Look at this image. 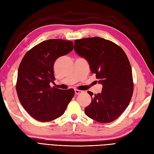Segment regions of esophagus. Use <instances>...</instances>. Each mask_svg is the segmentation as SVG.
Instances as JSON below:
<instances>
[{
	"instance_id": "1",
	"label": "esophagus",
	"mask_w": 154,
	"mask_h": 154,
	"mask_svg": "<svg viewBox=\"0 0 154 154\" xmlns=\"http://www.w3.org/2000/svg\"><path fill=\"white\" fill-rule=\"evenodd\" d=\"M81 93H83L82 91H80V90H78V89H75V94H79Z\"/></svg>"
}]
</instances>
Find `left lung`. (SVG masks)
Wrapping results in <instances>:
<instances>
[{
  "label": "left lung",
  "mask_w": 154,
  "mask_h": 154,
  "mask_svg": "<svg viewBox=\"0 0 154 154\" xmlns=\"http://www.w3.org/2000/svg\"><path fill=\"white\" fill-rule=\"evenodd\" d=\"M75 50L89 62L92 73L103 85L102 92L87 91L92 100L87 116L100 123L118 119L126 110L134 91L132 68L125 52L114 42L99 37L75 40Z\"/></svg>",
  "instance_id": "8db88e82"
}]
</instances>
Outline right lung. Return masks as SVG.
I'll return each mask as SVG.
<instances>
[{"label":"right lung","instance_id":"1","mask_svg":"<svg viewBox=\"0 0 154 154\" xmlns=\"http://www.w3.org/2000/svg\"><path fill=\"white\" fill-rule=\"evenodd\" d=\"M73 50V42L51 39L35 45L22 58L16 92L22 106L34 119L50 122L60 117L73 97V89L62 90L50 85L55 79V61Z\"/></svg>","mask_w":154,"mask_h":154}]
</instances>
